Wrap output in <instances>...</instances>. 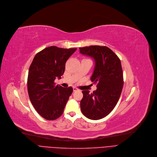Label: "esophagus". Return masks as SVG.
I'll return each mask as SVG.
<instances>
[{"mask_svg": "<svg viewBox=\"0 0 157 157\" xmlns=\"http://www.w3.org/2000/svg\"><path fill=\"white\" fill-rule=\"evenodd\" d=\"M73 91H74V92H76V91H78L79 90V89H78V88H77V87H74L73 88Z\"/></svg>", "mask_w": 157, "mask_h": 157, "instance_id": "1", "label": "esophagus"}]
</instances>
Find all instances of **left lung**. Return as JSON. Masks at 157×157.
<instances>
[{
    "label": "left lung",
    "instance_id": "1",
    "mask_svg": "<svg viewBox=\"0 0 157 157\" xmlns=\"http://www.w3.org/2000/svg\"><path fill=\"white\" fill-rule=\"evenodd\" d=\"M79 50L82 54L94 59L95 66L91 80L97 84V89L92 93L87 90L82 91L81 111L87 118L98 120L114 109L120 97L123 87L121 61L105 46L80 47Z\"/></svg>",
    "mask_w": 157,
    "mask_h": 157
}]
</instances>
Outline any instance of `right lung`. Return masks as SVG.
Wrapping results in <instances>:
<instances>
[{"label": "right lung", "mask_w": 157, "mask_h": 157, "mask_svg": "<svg viewBox=\"0 0 157 157\" xmlns=\"http://www.w3.org/2000/svg\"><path fill=\"white\" fill-rule=\"evenodd\" d=\"M77 48H62L52 46L36 54L30 66L27 90L33 105L38 114L47 120L60 117L73 92L71 87L56 86L55 79L64 74L65 64Z\"/></svg>", "instance_id": "obj_1"}]
</instances>
